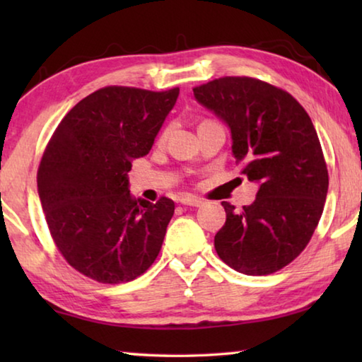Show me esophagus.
Segmentation results:
<instances>
[{
	"label": "esophagus",
	"instance_id": "esophagus-1",
	"mask_svg": "<svg viewBox=\"0 0 362 362\" xmlns=\"http://www.w3.org/2000/svg\"><path fill=\"white\" fill-rule=\"evenodd\" d=\"M180 204L198 207V206L203 204V199L198 198V196H193V194H185V196H182V198H180Z\"/></svg>",
	"mask_w": 362,
	"mask_h": 362
}]
</instances>
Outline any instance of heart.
<instances>
[{
	"instance_id": "obj_1",
	"label": "heart",
	"mask_w": 362,
	"mask_h": 362,
	"mask_svg": "<svg viewBox=\"0 0 362 362\" xmlns=\"http://www.w3.org/2000/svg\"><path fill=\"white\" fill-rule=\"evenodd\" d=\"M168 134H169V127H166V129L161 132V136H159V142H164V140H166V137H168Z\"/></svg>"
}]
</instances>
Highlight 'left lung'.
Wrapping results in <instances>:
<instances>
[{
    "instance_id": "left-lung-1",
    "label": "left lung",
    "mask_w": 362,
    "mask_h": 362,
    "mask_svg": "<svg viewBox=\"0 0 362 362\" xmlns=\"http://www.w3.org/2000/svg\"><path fill=\"white\" fill-rule=\"evenodd\" d=\"M193 94L228 124L241 174L260 185L241 211L222 203L217 254L249 276L278 272L302 254L326 203L329 174L313 122L289 93L257 78L223 76Z\"/></svg>"
}]
</instances>
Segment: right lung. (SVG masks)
Returning a JSON list of instances; mask_svg holds the SVG:
<instances>
[{
	"mask_svg": "<svg viewBox=\"0 0 362 362\" xmlns=\"http://www.w3.org/2000/svg\"><path fill=\"white\" fill-rule=\"evenodd\" d=\"M179 88L146 90L107 86L78 102L42 153L38 193L59 252L103 284L139 278L161 250L173 199H136L127 174L148 155L175 105Z\"/></svg>",
	"mask_w": 362,
	"mask_h": 362,
	"instance_id": "obj_1",
	"label": "right lung"
}]
</instances>
